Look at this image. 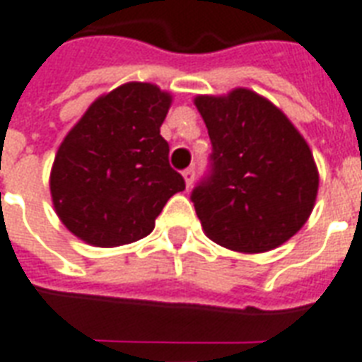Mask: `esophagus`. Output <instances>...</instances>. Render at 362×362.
<instances>
[{
    "instance_id": "obj_1",
    "label": "esophagus",
    "mask_w": 362,
    "mask_h": 362,
    "mask_svg": "<svg viewBox=\"0 0 362 362\" xmlns=\"http://www.w3.org/2000/svg\"><path fill=\"white\" fill-rule=\"evenodd\" d=\"M182 176H184V182H186V188H189V186L194 184V176H195L194 168H186V170L182 173Z\"/></svg>"
}]
</instances>
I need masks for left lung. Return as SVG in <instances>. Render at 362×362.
Here are the masks:
<instances>
[{
  "mask_svg": "<svg viewBox=\"0 0 362 362\" xmlns=\"http://www.w3.org/2000/svg\"><path fill=\"white\" fill-rule=\"evenodd\" d=\"M213 144L211 176L192 192L203 232L240 253L276 249L309 221L318 168L309 144L269 99L247 88L197 95Z\"/></svg>",
  "mask_w": 362,
  "mask_h": 362,
  "instance_id": "left-lung-1",
  "label": "left lung"
}]
</instances>
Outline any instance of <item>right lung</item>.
Here are the masks:
<instances>
[{"instance_id": "obj_1", "label": "right lung", "mask_w": 362, "mask_h": 362, "mask_svg": "<svg viewBox=\"0 0 362 362\" xmlns=\"http://www.w3.org/2000/svg\"><path fill=\"white\" fill-rule=\"evenodd\" d=\"M173 95L128 82L99 95L61 141L49 189L66 230L95 247L138 242L165 203L186 188L168 165L160 124Z\"/></svg>"}]
</instances>
